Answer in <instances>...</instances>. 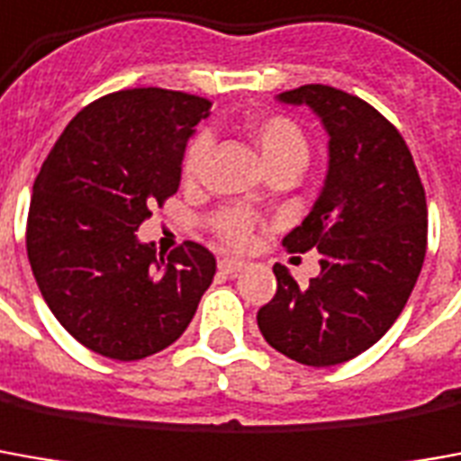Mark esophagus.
I'll return each mask as SVG.
<instances>
[{"instance_id": "34e87169", "label": "esophagus", "mask_w": 461, "mask_h": 461, "mask_svg": "<svg viewBox=\"0 0 461 461\" xmlns=\"http://www.w3.org/2000/svg\"><path fill=\"white\" fill-rule=\"evenodd\" d=\"M244 267H247V264L241 262V259H230V257L220 259V272H224V275H237Z\"/></svg>"}]
</instances>
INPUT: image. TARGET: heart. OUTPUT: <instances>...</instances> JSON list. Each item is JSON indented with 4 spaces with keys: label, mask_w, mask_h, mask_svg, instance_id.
Listing matches in <instances>:
<instances>
[{
    "label": "heart",
    "mask_w": 461,
    "mask_h": 461,
    "mask_svg": "<svg viewBox=\"0 0 461 461\" xmlns=\"http://www.w3.org/2000/svg\"><path fill=\"white\" fill-rule=\"evenodd\" d=\"M240 130L257 147V152L262 157L269 175H275V172H292V175L297 176L307 167V131L302 130V124H299L297 119L289 117V114H282V112L249 114V117L241 119ZM209 147H212V137H209L207 131H197L189 140V144H186L185 154H182V179H185L186 185L197 182L199 175H202V164L207 159ZM209 230H212V234L221 244H227L231 249H241V247H247L252 241L257 220L247 209H220L217 214L209 217Z\"/></svg>",
    "instance_id": "1"
}]
</instances>
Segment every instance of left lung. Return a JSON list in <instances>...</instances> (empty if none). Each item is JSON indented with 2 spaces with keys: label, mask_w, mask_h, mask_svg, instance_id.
<instances>
[{
  "label": "left lung",
  "mask_w": 461,
  "mask_h": 461,
  "mask_svg": "<svg viewBox=\"0 0 461 461\" xmlns=\"http://www.w3.org/2000/svg\"><path fill=\"white\" fill-rule=\"evenodd\" d=\"M309 104L330 131V172L320 199L282 244L320 249V276L299 286L275 264L276 294L259 312L264 339L307 366L366 352L394 324L427 252V197L410 147L384 114L327 85L279 95Z\"/></svg>",
  "instance_id": "left-lung-1"
}]
</instances>
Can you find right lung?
Segmentation results:
<instances>
[{"label":"right lung","instance_id":"add662e5","mask_svg":"<svg viewBox=\"0 0 461 461\" xmlns=\"http://www.w3.org/2000/svg\"><path fill=\"white\" fill-rule=\"evenodd\" d=\"M212 102L159 86L99 96L64 127L34 179L27 257L44 302L86 349L134 362L182 337L217 259L186 240L167 257L137 230L175 197Z\"/></svg>","mask_w":461,"mask_h":461}]
</instances>
